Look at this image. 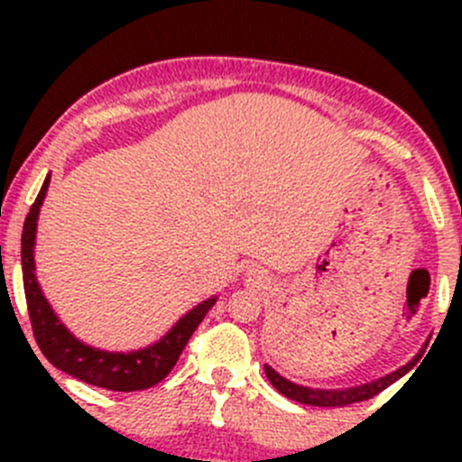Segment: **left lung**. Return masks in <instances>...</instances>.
<instances>
[{
	"label": "left lung",
	"mask_w": 462,
	"mask_h": 462,
	"mask_svg": "<svg viewBox=\"0 0 462 462\" xmlns=\"http://www.w3.org/2000/svg\"><path fill=\"white\" fill-rule=\"evenodd\" d=\"M411 369V362L407 366H400L398 371L393 374L377 377L374 382H366V384L360 386H348V389H313V386H304V384H295V382L286 380L283 375H279L273 366L263 365L265 375H268L270 384L279 391L286 398L295 400V402L301 404H310V407H346V404L353 402H362V400H369L374 395L384 391L386 386H391L393 382H398L407 371Z\"/></svg>",
	"instance_id": "left-lung-1"
}]
</instances>
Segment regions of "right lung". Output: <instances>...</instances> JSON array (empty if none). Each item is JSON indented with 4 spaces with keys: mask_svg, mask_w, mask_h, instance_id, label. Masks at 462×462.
<instances>
[{
    "mask_svg": "<svg viewBox=\"0 0 462 462\" xmlns=\"http://www.w3.org/2000/svg\"><path fill=\"white\" fill-rule=\"evenodd\" d=\"M49 183L51 174L46 176L35 203L31 205V212L24 221V232H22V274H24L26 304H29V318L37 346L55 369L78 377L87 384L102 386L109 391H143L158 384L174 369L197 326L201 324L208 310L217 304V297H209L194 306L158 342L138 348V351H105V348L88 346L82 339H78L51 309L35 277L37 217H40Z\"/></svg>",
    "mask_w": 462,
    "mask_h": 462,
    "instance_id": "right-lung-1",
    "label": "right lung"
}]
</instances>
